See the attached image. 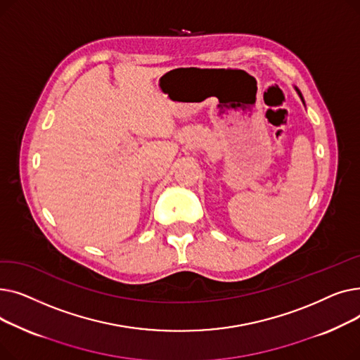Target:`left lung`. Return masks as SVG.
I'll return each instance as SVG.
<instances>
[{
    "instance_id": "1",
    "label": "left lung",
    "mask_w": 360,
    "mask_h": 360,
    "mask_svg": "<svg viewBox=\"0 0 360 360\" xmlns=\"http://www.w3.org/2000/svg\"><path fill=\"white\" fill-rule=\"evenodd\" d=\"M295 90H296V93H297V94H299V98H300V101H302V103H304V105H305V101H304V96H302V93H300V90H299V89H297V87H296V86H295Z\"/></svg>"
}]
</instances>
